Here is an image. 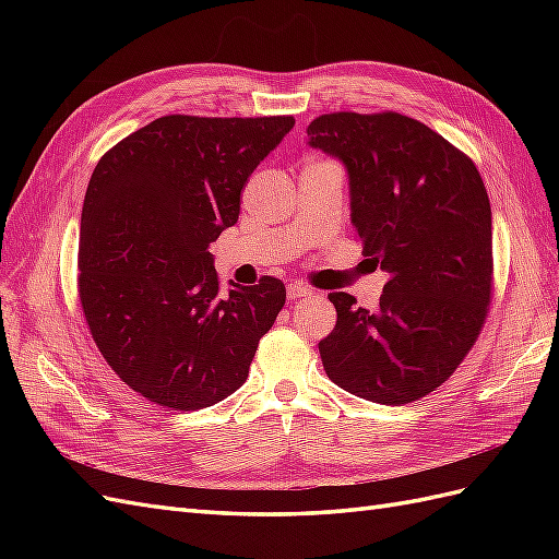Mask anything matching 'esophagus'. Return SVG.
I'll return each instance as SVG.
<instances>
[{
    "instance_id": "34e87169",
    "label": "esophagus",
    "mask_w": 559,
    "mask_h": 559,
    "mask_svg": "<svg viewBox=\"0 0 559 559\" xmlns=\"http://www.w3.org/2000/svg\"><path fill=\"white\" fill-rule=\"evenodd\" d=\"M286 294H289V298H292V300H296V298H302V296H310V294H312V289H310V286H306V284L294 282V284L286 286Z\"/></svg>"
}]
</instances>
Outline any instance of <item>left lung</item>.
<instances>
[{
	"instance_id": "1",
	"label": "left lung",
	"mask_w": 559,
	"mask_h": 559,
	"mask_svg": "<svg viewBox=\"0 0 559 559\" xmlns=\"http://www.w3.org/2000/svg\"><path fill=\"white\" fill-rule=\"evenodd\" d=\"M308 144L345 163L352 224L389 273L376 310L329 294L337 319L319 343L326 376L373 403L427 396L478 341L492 300V210L478 167L396 111L321 114Z\"/></svg>"
}]
</instances>
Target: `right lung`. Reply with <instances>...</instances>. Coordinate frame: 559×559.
Segmentation results:
<instances>
[{
    "mask_svg": "<svg viewBox=\"0 0 559 559\" xmlns=\"http://www.w3.org/2000/svg\"><path fill=\"white\" fill-rule=\"evenodd\" d=\"M294 116H160L95 165L81 212L79 300L130 389L200 411L240 389L284 308L275 277L222 292L210 245L238 224L257 165Z\"/></svg>",
    "mask_w": 559,
    "mask_h": 559,
    "instance_id": "right-lung-1",
    "label": "right lung"
}]
</instances>
